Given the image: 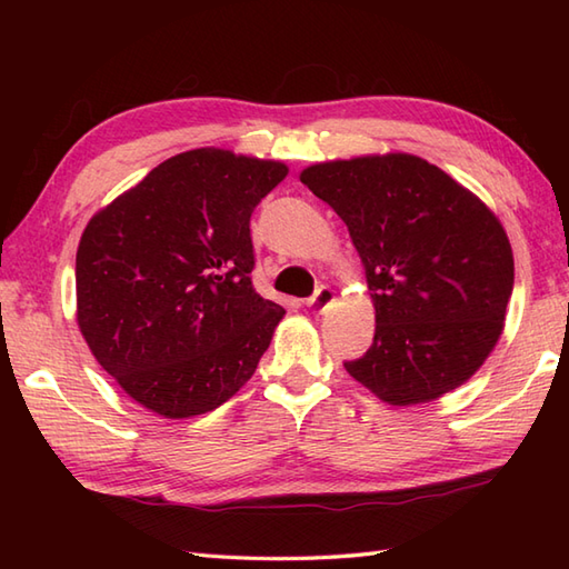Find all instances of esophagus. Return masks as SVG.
<instances>
[{
  "label": "esophagus",
  "mask_w": 569,
  "mask_h": 569,
  "mask_svg": "<svg viewBox=\"0 0 569 569\" xmlns=\"http://www.w3.org/2000/svg\"><path fill=\"white\" fill-rule=\"evenodd\" d=\"M332 300H335V291H332V288L322 286V288H318V293L308 300V308H310L312 312H325V310L330 308Z\"/></svg>",
  "instance_id": "1"
}]
</instances>
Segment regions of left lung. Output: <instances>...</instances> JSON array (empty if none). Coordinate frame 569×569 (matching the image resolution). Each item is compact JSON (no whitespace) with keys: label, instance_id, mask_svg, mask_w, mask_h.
I'll use <instances>...</instances> for the list:
<instances>
[{"label":"left lung","instance_id":"1","mask_svg":"<svg viewBox=\"0 0 569 569\" xmlns=\"http://www.w3.org/2000/svg\"><path fill=\"white\" fill-rule=\"evenodd\" d=\"M342 217L365 263L377 330L349 377L391 406L430 403L475 377L513 291L506 229L475 192L413 153L300 173Z\"/></svg>","mask_w":569,"mask_h":569}]
</instances>
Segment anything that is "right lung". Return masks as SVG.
<instances>
[{
  "label": "right lung",
  "instance_id": "obj_1",
  "mask_svg": "<svg viewBox=\"0 0 569 569\" xmlns=\"http://www.w3.org/2000/svg\"><path fill=\"white\" fill-rule=\"evenodd\" d=\"M288 176L204 147L92 214L76 257L78 328L124 393L163 418L229 401L286 310L253 291L251 212Z\"/></svg>",
  "mask_w": 569,
  "mask_h": 569
}]
</instances>
